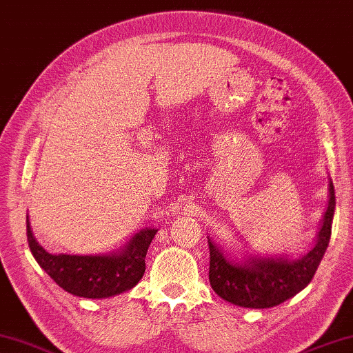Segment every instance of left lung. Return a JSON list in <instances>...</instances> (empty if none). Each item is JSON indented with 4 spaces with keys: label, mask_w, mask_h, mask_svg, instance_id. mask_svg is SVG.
<instances>
[{
    "label": "left lung",
    "mask_w": 353,
    "mask_h": 353,
    "mask_svg": "<svg viewBox=\"0 0 353 353\" xmlns=\"http://www.w3.org/2000/svg\"><path fill=\"white\" fill-rule=\"evenodd\" d=\"M334 212L335 190L332 181H329V203L317 242L300 259L250 256L234 261L208 237V279L213 291L230 303L251 309L272 307L294 297L309 285L325 256L332 232Z\"/></svg>",
    "instance_id": "obj_1"
}]
</instances>
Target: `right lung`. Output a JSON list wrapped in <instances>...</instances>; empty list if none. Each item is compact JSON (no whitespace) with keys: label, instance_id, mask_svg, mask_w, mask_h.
Wrapping results in <instances>:
<instances>
[{"label":"right lung","instance_id":"add662e5","mask_svg":"<svg viewBox=\"0 0 353 353\" xmlns=\"http://www.w3.org/2000/svg\"><path fill=\"white\" fill-rule=\"evenodd\" d=\"M157 232V228H143L126 245L108 254H50L36 242L27 216V241L36 262L62 290L83 299L112 297L139 283Z\"/></svg>","mask_w":353,"mask_h":353}]
</instances>
